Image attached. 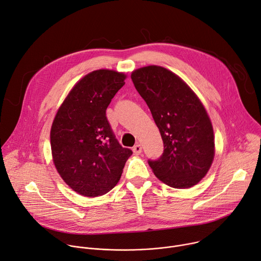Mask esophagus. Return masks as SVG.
Here are the masks:
<instances>
[{
    "label": "esophagus",
    "instance_id": "1",
    "mask_svg": "<svg viewBox=\"0 0 261 261\" xmlns=\"http://www.w3.org/2000/svg\"><path fill=\"white\" fill-rule=\"evenodd\" d=\"M132 150H133V152H134L135 155H138V154L141 153V146H140L139 144H136V145L133 147Z\"/></svg>",
    "mask_w": 261,
    "mask_h": 261
}]
</instances>
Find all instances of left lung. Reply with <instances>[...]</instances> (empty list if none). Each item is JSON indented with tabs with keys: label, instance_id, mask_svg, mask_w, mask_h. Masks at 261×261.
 Segmentation results:
<instances>
[{
	"label": "left lung",
	"instance_id": "obj_1",
	"mask_svg": "<svg viewBox=\"0 0 261 261\" xmlns=\"http://www.w3.org/2000/svg\"><path fill=\"white\" fill-rule=\"evenodd\" d=\"M131 79L163 141L162 155L148 161L154 174L174 188L196 185L215 157L213 129L203 104L180 77L164 67L138 68Z\"/></svg>",
	"mask_w": 261,
	"mask_h": 261
}]
</instances>
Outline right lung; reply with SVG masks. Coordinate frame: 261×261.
I'll return each instance as SVG.
<instances>
[{
    "label": "right lung",
    "instance_id": "1",
    "mask_svg": "<svg viewBox=\"0 0 261 261\" xmlns=\"http://www.w3.org/2000/svg\"><path fill=\"white\" fill-rule=\"evenodd\" d=\"M125 79L115 70H93L70 90L54 118V164L63 181L82 196L92 198L111 191L132 155L118 143L106 116Z\"/></svg>",
    "mask_w": 261,
    "mask_h": 261
}]
</instances>
